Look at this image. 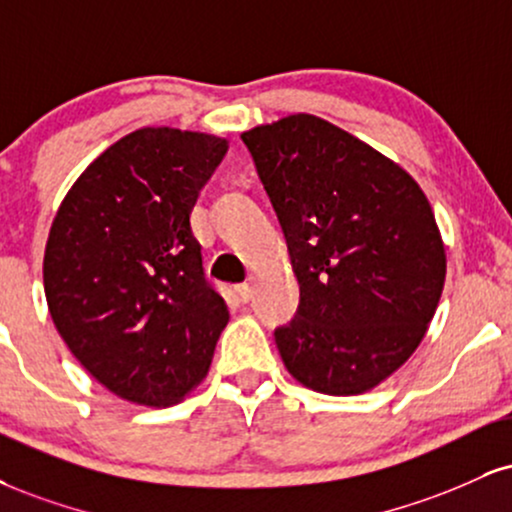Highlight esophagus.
Instances as JSON below:
<instances>
[{
	"label": "esophagus",
	"instance_id": "esophagus-1",
	"mask_svg": "<svg viewBox=\"0 0 512 512\" xmlns=\"http://www.w3.org/2000/svg\"><path fill=\"white\" fill-rule=\"evenodd\" d=\"M233 293H236V298L240 300V303H250L252 300V281L248 283H238L236 288H233Z\"/></svg>",
	"mask_w": 512,
	"mask_h": 512
}]
</instances>
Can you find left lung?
Listing matches in <instances>:
<instances>
[{
    "label": "left lung",
    "instance_id": "1",
    "mask_svg": "<svg viewBox=\"0 0 512 512\" xmlns=\"http://www.w3.org/2000/svg\"><path fill=\"white\" fill-rule=\"evenodd\" d=\"M288 243L300 305L274 341L307 389H374L427 334L446 252L422 188L398 164L312 114L240 135Z\"/></svg>",
    "mask_w": 512,
    "mask_h": 512
}]
</instances>
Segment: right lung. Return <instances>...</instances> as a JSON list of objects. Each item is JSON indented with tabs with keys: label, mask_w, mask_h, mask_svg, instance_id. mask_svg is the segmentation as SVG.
I'll use <instances>...</instances> for the list:
<instances>
[{
	"label": "right lung",
	"mask_w": 512,
	"mask_h": 512,
	"mask_svg": "<svg viewBox=\"0 0 512 512\" xmlns=\"http://www.w3.org/2000/svg\"><path fill=\"white\" fill-rule=\"evenodd\" d=\"M226 150L214 135L140 128L80 174L54 217L49 315L80 365L133 403H178L229 322L190 229Z\"/></svg>",
	"instance_id": "right-lung-1"
}]
</instances>
